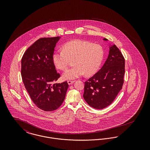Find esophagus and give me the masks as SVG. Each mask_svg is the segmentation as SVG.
Returning a JSON list of instances; mask_svg holds the SVG:
<instances>
[{
    "label": "esophagus",
    "instance_id": "1",
    "mask_svg": "<svg viewBox=\"0 0 150 150\" xmlns=\"http://www.w3.org/2000/svg\"><path fill=\"white\" fill-rule=\"evenodd\" d=\"M74 82H75V81H74V80H68L67 81V83L69 85H71L72 84H73Z\"/></svg>",
    "mask_w": 150,
    "mask_h": 150
}]
</instances>
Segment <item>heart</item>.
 <instances>
[{
	"mask_svg": "<svg viewBox=\"0 0 150 150\" xmlns=\"http://www.w3.org/2000/svg\"><path fill=\"white\" fill-rule=\"evenodd\" d=\"M104 56L102 47L90 42L75 40L64 43L62 50H58L53 55V61L58 69L65 70L73 60L72 68L63 74L65 80H73L82 76L95 74L101 64Z\"/></svg>",
	"mask_w": 150,
	"mask_h": 150,
	"instance_id": "obj_1",
	"label": "heart"
}]
</instances>
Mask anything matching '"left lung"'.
<instances>
[{
  "label": "left lung",
  "instance_id": "left-lung-1",
  "mask_svg": "<svg viewBox=\"0 0 150 150\" xmlns=\"http://www.w3.org/2000/svg\"><path fill=\"white\" fill-rule=\"evenodd\" d=\"M124 73V57L115 45H111L103 66L85 82L83 97L86 103L99 110L111 105L122 89Z\"/></svg>",
  "mask_w": 150,
  "mask_h": 150
}]
</instances>
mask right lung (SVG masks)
Masks as SVG:
<instances>
[{
	"label": "right lung",
	"mask_w": 150,
	"mask_h": 150,
	"mask_svg": "<svg viewBox=\"0 0 150 150\" xmlns=\"http://www.w3.org/2000/svg\"><path fill=\"white\" fill-rule=\"evenodd\" d=\"M60 38H43L27 49L21 59L23 83L31 100L44 111L57 110L62 104L69 87L67 81L54 83L60 77L53 61Z\"/></svg>",
	"instance_id": "right-lung-1"
}]
</instances>
